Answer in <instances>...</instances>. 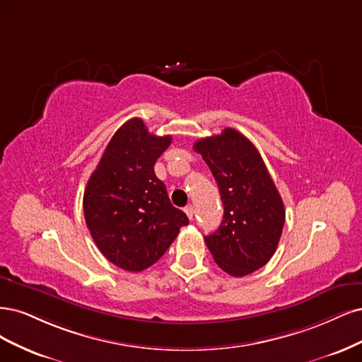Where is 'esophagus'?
I'll return each instance as SVG.
<instances>
[{"mask_svg": "<svg viewBox=\"0 0 362 362\" xmlns=\"http://www.w3.org/2000/svg\"><path fill=\"white\" fill-rule=\"evenodd\" d=\"M185 214L188 215V218H189V219H192V216H194V207H192L191 204L186 206V207H185Z\"/></svg>", "mask_w": 362, "mask_h": 362, "instance_id": "obj_1", "label": "esophagus"}]
</instances>
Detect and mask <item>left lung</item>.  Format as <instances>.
Masks as SVG:
<instances>
[{
  "instance_id": "left-lung-1",
  "label": "left lung",
  "mask_w": 362,
  "mask_h": 362,
  "mask_svg": "<svg viewBox=\"0 0 362 362\" xmlns=\"http://www.w3.org/2000/svg\"><path fill=\"white\" fill-rule=\"evenodd\" d=\"M218 183L224 216L204 238L216 264L231 276L260 269L281 238L286 211L259 150L233 127L194 144Z\"/></svg>"
}]
</instances>
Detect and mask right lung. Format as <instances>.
<instances>
[{"label":"right lung","instance_id":"right-lung-1","mask_svg":"<svg viewBox=\"0 0 362 362\" xmlns=\"http://www.w3.org/2000/svg\"><path fill=\"white\" fill-rule=\"evenodd\" d=\"M171 141L131 119L112 135L87 182L83 206L90 235L105 259L124 271L156 263L189 224L153 170Z\"/></svg>","mask_w":362,"mask_h":362}]
</instances>
